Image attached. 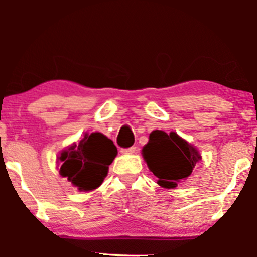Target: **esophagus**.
Returning <instances> with one entry per match:
<instances>
[{"mask_svg": "<svg viewBox=\"0 0 257 257\" xmlns=\"http://www.w3.org/2000/svg\"><path fill=\"white\" fill-rule=\"evenodd\" d=\"M135 151H137V147H135V146L129 147V149H122V150H120V152H122L123 155H132V153H134Z\"/></svg>", "mask_w": 257, "mask_h": 257, "instance_id": "1", "label": "esophagus"}]
</instances>
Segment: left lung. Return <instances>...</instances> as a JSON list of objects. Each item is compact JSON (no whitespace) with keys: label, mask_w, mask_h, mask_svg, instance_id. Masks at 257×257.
I'll return each instance as SVG.
<instances>
[{"label":"left lung","mask_w":257,"mask_h":257,"mask_svg":"<svg viewBox=\"0 0 257 257\" xmlns=\"http://www.w3.org/2000/svg\"><path fill=\"white\" fill-rule=\"evenodd\" d=\"M141 155L149 169L158 178L157 184L163 188H175L181 180L192 174L202 159L198 150L185 139L175 132L167 134L163 131L151 132Z\"/></svg>","instance_id":"obj_1"}]
</instances>
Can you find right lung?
Returning a JSON list of instances; mask_svg holds the SVG:
<instances>
[{"label":"right lung","instance_id":"obj_1","mask_svg":"<svg viewBox=\"0 0 257 257\" xmlns=\"http://www.w3.org/2000/svg\"><path fill=\"white\" fill-rule=\"evenodd\" d=\"M117 153L113 141L104 134L85 133L78 144L73 143L59 152V174L81 192H89L102 184Z\"/></svg>","mask_w":257,"mask_h":257}]
</instances>
